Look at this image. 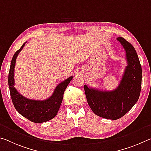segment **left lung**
I'll return each mask as SVG.
<instances>
[{
	"mask_svg": "<svg viewBox=\"0 0 151 151\" xmlns=\"http://www.w3.org/2000/svg\"><path fill=\"white\" fill-rule=\"evenodd\" d=\"M117 40L125 50L128 63L118 87L106 91L84 86L88 104L93 113L114 120L124 116L137 102L142 83V68L134 47L123 37Z\"/></svg>",
	"mask_w": 151,
	"mask_h": 151,
	"instance_id": "left-lung-1",
	"label": "left lung"
}]
</instances>
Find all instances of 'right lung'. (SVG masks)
Masks as SVG:
<instances>
[{
    "mask_svg": "<svg viewBox=\"0 0 151 151\" xmlns=\"http://www.w3.org/2000/svg\"><path fill=\"white\" fill-rule=\"evenodd\" d=\"M24 43L19 50L17 51L12 58L9 73V87L13 106L21 116L35 123H42L49 121L57 115L63 99L64 92L73 76H70L57 85L51 96L45 100H32L27 99L19 93L15 85L14 72L16 59L23 48Z\"/></svg>",
    "mask_w": 151,
    "mask_h": 151,
    "instance_id": "1",
    "label": "right lung"
}]
</instances>
